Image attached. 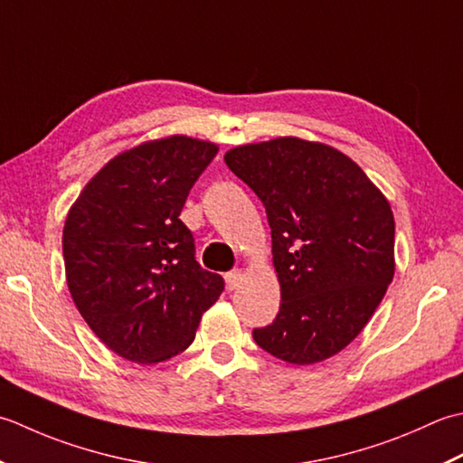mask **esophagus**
<instances>
[{"label":"esophagus","instance_id":"obj_1","mask_svg":"<svg viewBox=\"0 0 463 463\" xmlns=\"http://www.w3.org/2000/svg\"><path fill=\"white\" fill-rule=\"evenodd\" d=\"M243 279V273L240 269H233V271H228L225 273V286H228V289H235Z\"/></svg>","mask_w":463,"mask_h":463}]
</instances>
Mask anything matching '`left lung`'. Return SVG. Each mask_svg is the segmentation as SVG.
<instances>
[{"label":"left lung","mask_w":463,"mask_h":463,"mask_svg":"<svg viewBox=\"0 0 463 463\" xmlns=\"http://www.w3.org/2000/svg\"><path fill=\"white\" fill-rule=\"evenodd\" d=\"M223 162L266 207L281 304L253 329L268 354L307 365L342 352L393 279L388 200L337 149L298 137L230 149Z\"/></svg>","instance_id":"1"}]
</instances>
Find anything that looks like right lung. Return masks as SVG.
<instances>
[{
  "mask_svg": "<svg viewBox=\"0 0 463 463\" xmlns=\"http://www.w3.org/2000/svg\"><path fill=\"white\" fill-rule=\"evenodd\" d=\"M218 154L185 136L119 154L83 187L63 228L70 294L111 352L157 364L194 342L223 278L195 260L179 220L187 194Z\"/></svg>",
  "mask_w": 463,
  "mask_h": 463,
  "instance_id": "add662e5",
  "label": "right lung"
}]
</instances>
